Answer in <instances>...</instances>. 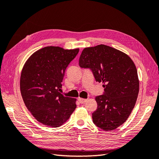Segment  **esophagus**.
<instances>
[{
	"label": "esophagus",
	"mask_w": 159,
	"mask_h": 159,
	"mask_svg": "<svg viewBox=\"0 0 159 159\" xmlns=\"http://www.w3.org/2000/svg\"><path fill=\"white\" fill-rule=\"evenodd\" d=\"M78 101H79L80 103H85L86 102H87V99L80 98H78Z\"/></svg>",
	"instance_id": "obj_1"
}]
</instances>
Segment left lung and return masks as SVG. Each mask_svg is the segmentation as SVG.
<instances>
[{"instance_id":"left-lung-1","label":"left lung","mask_w":159,"mask_h":159,"mask_svg":"<svg viewBox=\"0 0 159 159\" xmlns=\"http://www.w3.org/2000/svg\"><path fill=\"white\" fill-rule=\"evenodd\" d=\"M79 65L90 68L104 88V94L95 97L93 122L104 131L117 129L127 121L138 97L139 80L133 61L125 53L100 44L85 48Z\"/></svg>"}]
</instances>
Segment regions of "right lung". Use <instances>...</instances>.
Masks as SVG:
<instances>
[{
    "mask_svg": "<svg viewBox=\"0 0 159 159\" xmlns=\"http://www.w3.org/2000/svg\"><path fill=\"white\" fill-rule=\"evenodd\" d=\"M80 49L46 46L28 57L20 75V89L26 107L38 121L58 127L76 108V99L60 93L65 71Z\"/></svg>",
    "mask_w": 159,
    "mask_h": 159,
    "instance_id": "obj_1",
    "label": "right lung"
}]
</instances>
